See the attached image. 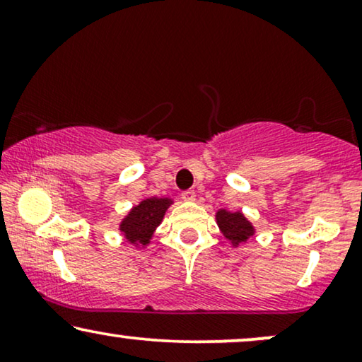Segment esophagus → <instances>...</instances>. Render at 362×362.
Masks as SVG:
<instances>
[{
	"instance_id": "34e87169",
	"label": "esophagus",
	"mask_w": 362,
	"mask_h": 362,
	"mask_svg": "<svg viewBox=\"0 0 362 362\" xmlns=\"http://www.w3.org/2000/svg\"><path fill=\"white\" fill-rule=\"evenodd\" d=\"M181 197H182V199H185V201H194V199H196V192L192 191V189H187V191L182 192Z\"/></svg>"
}]
</instances>
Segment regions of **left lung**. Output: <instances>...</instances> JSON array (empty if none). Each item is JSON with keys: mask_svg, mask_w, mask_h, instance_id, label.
Returning <instances> with one entry per match:
<instances>
[{"mask_svg": "<svg viewBox=\"0 0 362 362\" xmlns=\"http://www.w3.org/2000/svg\"><path fill=\"white\" fill-rule=\"evenodd\" d=\"M217 226L226 239L232 242V245H239L245 242L249 237L254 235V226L245 219L242 212H229L226 209L217 211L216 214Z\"/></svg>", "mask_w": 362, "mask_h": 362, "instance_id": "obj_1", "label": "left lung"}]
</instances>
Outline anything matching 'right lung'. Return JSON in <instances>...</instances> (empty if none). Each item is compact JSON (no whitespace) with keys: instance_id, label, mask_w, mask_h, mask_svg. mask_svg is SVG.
Segmentation results:
<instances>
[{"instance_id":"right-lung-1","label":"right lung","mask_w":362,"mask_h":362,"mask_svg":"<svg viewBox=\"0 0 362 362\" xmlns=\"http://www.w3.org/2000/svg\"><path fill=\"white\" fill-rule=\"evenodd\" d=\"M171 202L168 197H148L133 207L120 224V230L127 240L130 244L146 245L153 237V232L161 224Z\"/></svg>"}]
</instances>
